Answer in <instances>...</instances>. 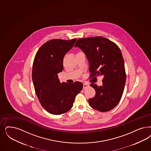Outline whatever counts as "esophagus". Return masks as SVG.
<instances>
[{
  "instance_id": "1",
  "label": "esophagus",
  "mask_w": 151,
  "mask_h": 151,
  "mask_svg": "<svg viewBox=\"0 0 151 151\" xmlns=\"http://www.w3.org/2000/svg\"><path fill=\"white\" fill-rule=\"evenodd\" d=\"M88 86H89V85L88 84V83H83V89H85V88H88Z\"/></svg>"
}]
</instances>
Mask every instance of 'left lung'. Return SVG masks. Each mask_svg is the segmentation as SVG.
<instances>
[{"mask_svg":"<svg viewBox=\"0 0 151 151\" xmlns=\"http://www.w3.org/2000/svg\"><path fill=\"white\" fill-rule=\"evenodd\" d=\"M75 47L80 48L86 55L89 65L90 78L103 76V85L91 83L95 90L89 105L101 112L115 108L121 99L126 81L124 62L119 47L103 37L80 38Z\"/></svg>","mask_w":151,"mask_h":151,"instance_id":"8db88e82","label":"left lung"}]
</instances>
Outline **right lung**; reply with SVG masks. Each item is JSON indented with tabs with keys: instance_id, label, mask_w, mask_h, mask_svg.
<instances>
[{
	"instance_id": "1",
	"label": "right lung",
	"mask_w": 151,
	"mask_h": 151,
	"mask_svg": "<svg viewBox=\"0 0 151 151\" xmlns=\"http://www.w3.org/2000/svg\"><path fill=\"white\" fill-rule=\"evenodd\" d=\"M76 41L50 40L39 48L34 59L32 77L36 94L42 107L52 114H62L71 109L75 96L83 88L81 82L61 83L58 78L63 70V57Z\"/></svg>"
}]
</instances>
